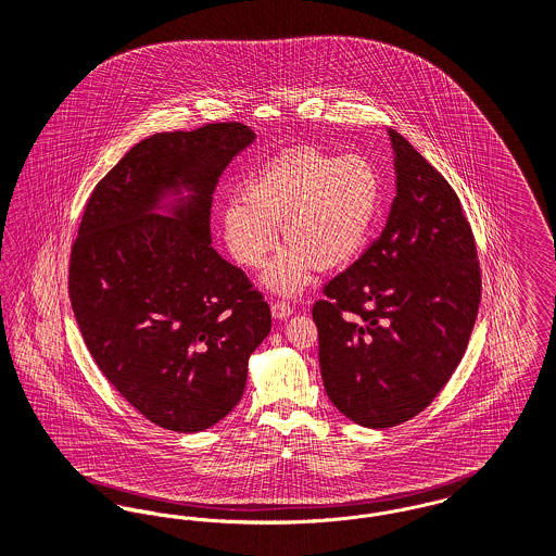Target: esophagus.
Masks as SVG:
<instances>
[{
  "label": "esophagus",
  "instance_id": "esophagus-1",
  "mask_svg": "<svg viewBox=\"0 0 556 556\" xmlns=\"http://www.w3.org/2000/svg\"><path fill=\"white\" fill-rule=\"evenodd\" d=\"M292 313H294V308H292L290 304H286V302H275V304L270 306V315H273V319H277V321L288 319Z\"/></svg>",
  "mask_w": 556,
  "mask_h": 556
}]
</instances>
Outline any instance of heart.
<instances>
[{"mask_svg":"<svg viewBox=\"0 0 556 556\" xmlns=\"http://www.w3.org/2000/svg\"><path fill=\"white\" fill-rule=\"evenodd\" d=\"M382 205V180L363 155L331 157L308 147L281 153L245 185L243 203L225 205L220 223L230 256L261 268L277 245L288 243L262 275V286L298 295L317 268L336 270L367 248Z\"/></svg>","mask_w":556,"mask_h":556,"instance_id":"b5f03b06","label":"heart"}]
</instances>
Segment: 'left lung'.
Here are the masks:
<instances>
[{
    "mask_svg": "<svg viewBox=\"0 0 556 556\" xmlns=\"http://www.w3.org/2000/svg\"><path fill=\"white\" fill-rule=\"evenodd\" d=\"M394 199L371 248L313 306L329 401L355 425H401L439 394L477 319L472 230L447 180L387 128Z\"/></svg>",
    "mask_w": 556,
    "mask_h": 556,
    "instance_id": "obj_1",
    "label": "left lung"
}]
</instances>
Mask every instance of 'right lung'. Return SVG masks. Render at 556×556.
Here are the masks:
<instances>
[{"instance_id":"obj_1","label":"right lung","mask_w":556,"mask_h":556,"mask_svg":"<svg viewBox=\"0 0 556 556\" xmlns=\"http://www.w3.org/2000/svg\"><path fill=\"white\" fill-rule=\"evenodd\" d=\"M256 134L243 124L153 134L90 197L68 295L90 355L151 422L199 432L241 401L270 311L212 248L218 178Z\"/></svg>"}]
</instances>
